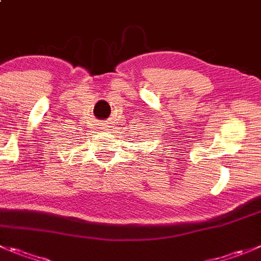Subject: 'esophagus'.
Returning a JSON list of instances; mask_svg holds the SVG:
<instances>
[{
	"label": "esophagus",
	"mask_w": 261,
	"mask_h": 261,
	"mask_svg": "<svg viewBox=\"0 0 261 261\" xmlns=\"http://www.w3.org/2000/svg\"><path fill=\"white\" fill-rule=\"evenodd\" d=\"M102 126H105V128H106V126H108V125H106V123L105 124H103V125Z\"/></svg>",
	"instance_id": "34e87169"
}]
</instances>
